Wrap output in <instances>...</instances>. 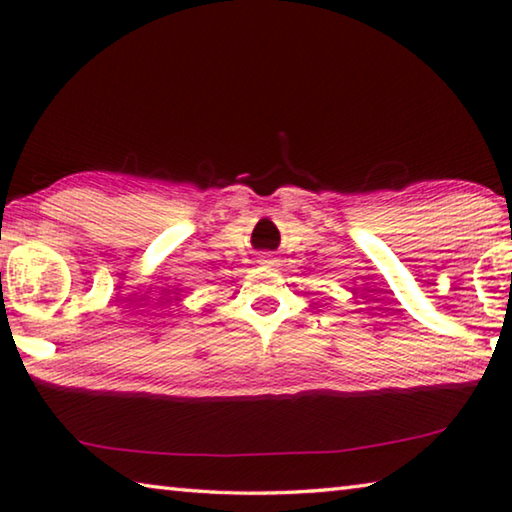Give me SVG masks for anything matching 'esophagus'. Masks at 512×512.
Instances as JSON below:
<instances>
[{
	"mask_svg": "<svg viewBox=\"0 0 512 512\" xmlns=\"http://www.w3.org/2000/svg\"><path fill=\"white\" fill-rule=\"evenodd\" d=\"M257 262L262 264V266H273V264H275V257H271V255H262V257L257 259Z\"/></svg>",
	"mask_w": 512,
	"mask_h": 512,
	"instance_id": "obj_1",
	"label": "esophagus"
}]
</instances>
